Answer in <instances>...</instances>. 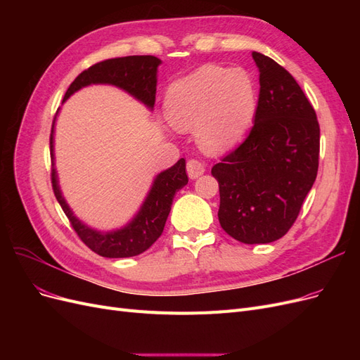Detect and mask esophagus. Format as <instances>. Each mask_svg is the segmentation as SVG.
<instances>
[{
	"label": "esophagus",
	"instance_id": "obj_1",
	"mask_svg": "<svg viewBox=\"0 0 360 360\" xmlns=\"http://www.w3.org/2000/svg\"><path fill=\"white\" fill-rule=\"evenodd\" d=\"M186 169H188V176L193 180V179H198L201 174H204L205 168H204V163L200 162L198 159H189L186 163Z\"/></svg>",
	"mask_w": 360,
	"mask_h": 360
}]
</instances>
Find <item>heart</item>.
Listing matches in <instances>:
<instances>
[{
    "instance_id": "obj_1",
    "label": "heart",
    "mask_w": 360,
    "mask_h": 360,
    "mask_svg": "<svg viewBox=\"0 0 360 360\" xmlns=\"http://www.w3.org/2000/svg\"><path fill=\"white\" fill-rule=\"evenodd\" d=\"M258 106L257 86L248 72L202 66L172 82L165 111L172 126L197 127L200 144L209 151L236 146L252 126Z\"/></svg>"
}]
</instances>
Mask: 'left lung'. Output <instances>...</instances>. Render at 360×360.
<instances>
[{"label":"left lung","instance_id":"left-lung-1","mask_svg":"<svg viewBox=\"0 0 360 360\" xmlns=\"http://www.w3.org/2000/svg\"><path fill=\"white\" fill-rule=\"evenodd\" d=\"M254 126L243 143L212 168L219 183V222L246 245L288 233L317 177L320 124L296 79L263 53Z\"/></svg>","mask_w":360,"mask_h":360}]
</instances>
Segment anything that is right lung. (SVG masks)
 I'll use <instances>...</instances> for the list:
<instances>
[{"label":"right lung","instance_id":"right-lung-1","mask_svg":"<svg viewBox=\"0 0 360 360\" xmlns=\"http://www.w3.org/2000/svg\"><path fill=\"white\" fill-rule=\"evenodd\" d=\"M159 64L160 60L153 56H130L96 63L91 68L76 76V79L70 84L66 94H64V101L85 85L111 84L135 96L138 101L146 103L148 108H153L156 102V72ZM53 124H56V118L52 122L49 138L51 159L53 158ZM188 180L186 160L180 159L176 165L160 172L156 177L147 200L132 222L122 228V230L112 233H99L85 226L73 216L60 192L57 172L53 169V162L51 169L53 195H56L57 201L60 202L63 212L66 213L75 233L78 234L81 240L93 252L106 258H126L146 252L162 236L163 226H165L167 217L171 210L174 195H176L179 189L186 186Z\"/></svg>","mask_w":360,"mask_h":360}]
</instances>
